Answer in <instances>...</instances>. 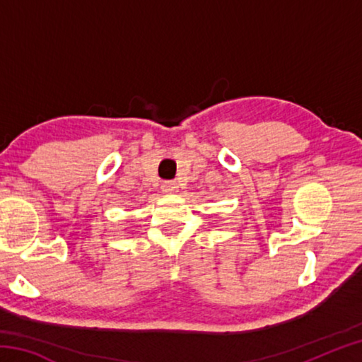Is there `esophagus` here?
Listing matches in <instances>:
<instances>
[{
  "label": "esophagus",
  "instance_id": "esophagus-1",
  "mask_svg": "<svg viewBox=\"0 0 362 362\" xmlns=\"http://www.w3.org/2000/svg\"><path fill=\"white\" fill-rule=\"evenodd\" d=\"M161 189H163L164 193H174V192H177L175 182H163Z\"/></svg>",
  "mask_w": 362,
  "mask_h": 362
}]
</instances>
